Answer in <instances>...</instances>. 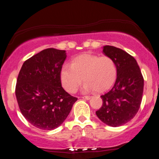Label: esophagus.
<instances>
[{
    "label": "esophagus",
    "mask_w": 159,
    "mask_h": 159,
    "mask_svg": "<svg viewBox=\"0 0 159 159\" xmlns=\"http://www.w3.org/2000/svg\"><path fill=\"white\" fill-rule=\"evenodd\" d=\"M81 98H84V99H87V100H89V99H90L91 96H82Z\"/></svg>",
    "instance_id": "esophagus-1"
}]
</instances>
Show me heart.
<instances>
[{
    "label": "heart",
    "instance_id": "obj_1",
    "mask_svg": "<svg viewBox=\"0 0 159 159\" xmlns=\"http://www.w3.org/2000/svg\"><path fill=\"white\" fill-rule=\"evenodd\" d=\"M116 73V66L111 57L86 54L75 58L72 66H62L61 80L65 90L71 93L78 90L82 80L86 82L84 92H103L113 85Z\"/></svg>",
    "mask_w": 159,
    "mask_h": 159
}]
</instances>
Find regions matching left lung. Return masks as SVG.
<instances>
[{"mask_svg":"<svg viewBox=\"0 0 159 159\" xmlns=\"http://www.w3.org/2000/svg\"><path fill=\"white\" fill-rule=\"evenodd\" d=\"M102 52L114 61L117 73L114 86L101 96L102 105L96 114L106 125L117 127L133 119L139 110L143 78L136 60L125 51L105 45Z\"/></svg>","mask_w":159,"mask_h":159,"instance_id":"1","label":"left lung"}]
</instances>
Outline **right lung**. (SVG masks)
Returning a JSON list of instances; mask_svg holds the SVG:
<instances>
[{"mask_svg":"<svg viewBox=\"0 0 159 159\" xmlns=\"http://www.w3.org/2000/svg\"><path fill=\"white\" fill-rule=\"evenodd\" d=\"M66 58L64 50L45 49L27 60L19 72L16 87L19 109L38 129L59 127L78 99L61 86V70Z\"/></svg>","mask_w":159,"mask_h":159,"instance_id":"1","label":"right lung"}]
</instances>
